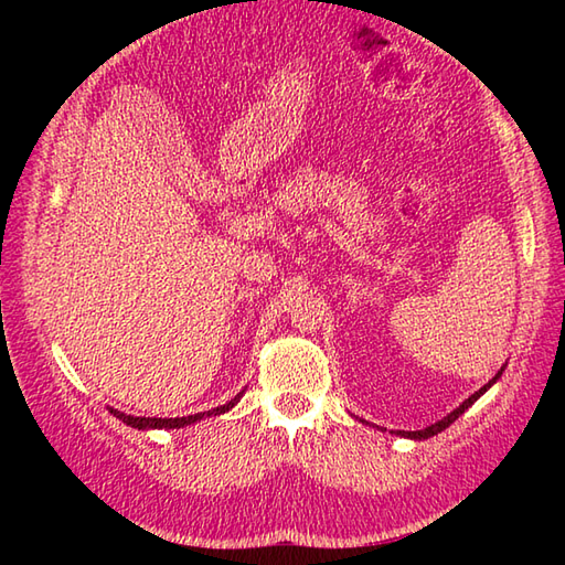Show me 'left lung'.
I'll return each instance as SVG.
<instances>
[{"label":"left lung","instance_id":"1","mask_svg":"<svg viewBox=\"0 0 565 565\" xmlns=\"http://www.w3.org/2000/svg\"><path fill=\"white\" fill-rule=\"evenodd\" d=\"M502 371H505V366H502L500 371H498V374L493 376V379H490L488 383H486V386L483 388H478L473 395H468V398L459 405V407H456V411H451L447 417H441V419H437V423L435 425H429V427H425V429H415V431H391V435H401V437H407V439H415V441H423V439H429V437H435V435H439V431H444V429H447L451 423H454V419L456 417H459V415H463L466 411H468V407H471L478 398H481V395L490 388V386H493V383H498V379L502 376ZM362 423H364V419H362Z\"/></svg>","mask_w":565,"mask_h":565}]
</instances>
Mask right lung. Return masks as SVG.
Returning a JSON list of instances; mask_svg holds the SVG:
<instances>
[{"label":"right lung","instance_id":"obj_1","mask_svg":"<svg viewBox=\"0 0 565 565\" xmlns=\"http://www.w3.org/2000/svg\"><path fill=\"white\" fill-rule=\"evenodd\" d=\"M245 391H239L233 401H227L225 405H218L213 407V411H206V413H196V415H186V417H134V415H126L121 411H114V407H109V411L114 413V417L121 419V423L136 427V429H179V427H186V425H194V423H201L203 417H215V415H223L227 411H233V407L237 405V401L243 398Z\"/></svg>","mask_w":565,"mask_h":565}]
</instances>
